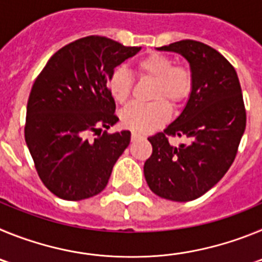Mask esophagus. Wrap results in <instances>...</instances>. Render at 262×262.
Listing matches in <instances>:
<instances>
[{"label":"esophagus","instance_id":"34e87169","mask_svg":"<svg viewBox=\"0 0 262 262\" xmlns=\"http://www.w3.org/2000/svg\"><path fill=\"white\" fill-rule=\"evenodd\" d=\"M138 139H143V136L140 135V134H136V133H133L131 134V140H138Z\"/></svg>","mask_w":262,"mask_h":262}]
</instances>
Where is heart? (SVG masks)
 Segmentation results:
<instances>
[{
  "mask_svg": "<svg viewBox=\"0 0 262 262\" xmlns=\"http://www.w3.org/2000/svg\"><path fill=\"white\" fill-rule=\"evenodd\" d=\"M136 72L142 78L155 82L151 98L155 102L142 105L133 103L120 113V122L126 128L136 133L148 134L160 128L170 117L172 107L178 106L187 98L191 89L190 71L185 67L173 66V60L161 53H148L136 62ZM133 89V77L124 68H117L108 77L111 97L119 103L129 98Z\"/></svg>",
  "mask_w": 262,
  "mask_h": 262,
  "instance_id": "heart-1",
  "label": "heart"
}]
</instances>
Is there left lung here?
<instances>
[{
  "instance_id": "8db88e82",
  "label": "left lung",
  "mask_w": 262,
  "mask_h": 262,
  "mask_svg": "<svg viewBox=\"0 0 262 262\" xmlns=\"http://www.w3.org/2000/svg\"><path fill=\"white\" fill-rule=\"evenodd\" d=\"M157 51L187 60L191 90L181 114L148 138L152 155L144 177L156 195L187 202L209 191L232 165L247 123L242 88L235 68L205 43L181 40ZM169 136H186L189 143L174 147Z\"/></svg>"
}]
</instances>
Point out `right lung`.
Masks as SVG:
<instances>
[{
    "mask_svg": "<svg viewBox=\"0 0 262 262\" xmlns=\"http://www.w3.org/2000/svg\"><path fill=\"white\" fill-rule=\"evenodd\" d=\"M142 50L105 36H86L60 48L32 85L25 139L36 172L55 195L81 201L103 190L131 133L107 134L117 123L108 77ZM92 132L98 135L90 139Z\"/></svg>",
    "mask_w": 262,
    "mask_h": 262,
    "instance_id": "right-lung-1",
    "label": "right lung"
}]
</instances>
